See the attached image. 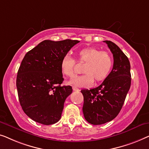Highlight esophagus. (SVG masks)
<instances>
[{
	"label": "esophagus",
	"instance_id": "1",
	"mask_svg": "<svg viewBox=\"0 0 149 149\" xmlns=\"http://www.w3.org/2000/svg\"><path fill=\"white\" fill-rule=\"evenodd\" d=\"M72 88H73V91H79V89L78 88L75 87V86H72Z\"/></svg>",
	"mask_w": 149,
	"mask_h": 149
}]
</instances>
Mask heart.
<instances>
[{"label": "heart", "instance_id": "heart-1", "mask_svg": "<svg viewBox=\"0 0 149 149\" xmlns=\"http://www.w3.org/2000/svg\"><path fill=\"white\" fill-rule=\"evenodd\" d=\"M77 58L79 63H86L82 70L84 74L73 77L68 83L78 87L91 86L94 79L96 81L104 80L111 72L113 64L109 54L94 47L79 50L77 53ZM75 60L66 54L61 61V72L65 76L72 77L75 74Z\"/></svg>", "mask_w": 149, "mask_h": 149}]
</instances>
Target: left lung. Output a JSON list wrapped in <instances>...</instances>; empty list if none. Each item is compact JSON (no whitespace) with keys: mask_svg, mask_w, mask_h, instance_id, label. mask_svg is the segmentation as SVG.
Here are the masks:
<instances>
[{"mask_svg":"<svg viewBox=\"0 0 149 149\" xmlns=\"http://www.w3.org/2000/svg\"><path fill=\"white\" fill-rule=\"evenodd\" d=\"M113 56V66L109 76L95 88L81 90L83 113L86 120L100 125L116 118L122 108L131 85L130 63L118 46L104 40Z\"/></svg>","mask_w":149,"mask_h":149,"instance_id":"obj_1","label":"left lung"}]
</instances>
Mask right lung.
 Segmentation results:
<instances>
[{
    "instance_id": "obj_1",
    "label": "right lung",
    "mask_w": 149,
    "mask_h": 149,
    "mask_svg": "<svg viewBox=\"0 0 149 149\" xmlns=\"http://www.w3.org/2000/svg\"><path fill=\"white\" fill-rule=\"evenodd\" d=\"M78 40H46L28 51L17 75L16 86L20 104L32 120L51 125L61 119L64 102L72 93L70 86H61L62 58Z\"/></svg>"
}]
</instances>
